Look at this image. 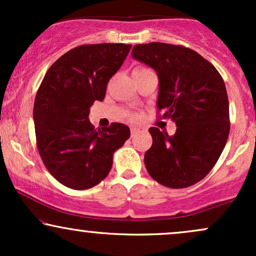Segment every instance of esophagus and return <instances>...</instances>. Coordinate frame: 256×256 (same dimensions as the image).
Returning a JSON list of instances; mask_svg holds the SVG:
<instances>
[{
	"mask_svg": "<svg viewBox=\"0 0 256 256\" xmlns=\"http://www.w3.org/2000/svg\"><path fill=\"white\" fill-rule=\"evenodd\" d=\"M143 130H144V128H131V136H134V134H136L137 132L143 131Z\"/></svg>",
	"mask_w": 256,
	"mask_h": 256,
	"instance_id": "1",
	"label": "esophagus"
}]
</instances>
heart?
Listing matches in <instances>:
<instances>
[{
  "instance_id": "obj_1",
  "label": "heart",
  "mask_w": 256,
  "mask_h": 256,
  "mask_svg": "<svg viewBox=\"0 0 256 256\" xmlns=\"http://www.w3.org/2000/svg\"><path fill=\"white\" fill-rule=\"evenodd\" d=\"M144 71H148L146 68H136L134 72H144ZM131 119H134V116H131Z\"/></svg>"
}]
</instances>
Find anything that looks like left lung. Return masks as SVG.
I'll use <instances>...</instances> for the list:
<instances>
[{
  "label": "left lung",
  "mask_w": 256,
  "mask_h": 256,
  "mask_svg": "<svg viewBox=\"0 0 256 256\" xmlns=\"http://www.w3.org/2000/svg\"><path fill=\"white\" fill-rule=\"evenodd\" d=\"M132 58L156 71L158 112L177 125L173 136L149 128L152 144L144 155L146 171L167 188L192 186L210 172L228 140L230 116L224 80L210 61L183 46L137 44Z\"/></svg>",
  "instance_id": "8db88e82"
}]
</instances>
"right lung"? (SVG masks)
<instances>
[{"instance_id": "add662e5", "label": "right lung", "mask_w": 256, "mask_h": 256, "mask_svg": "<svg viewBox=\"0 0 256 256\" xmlns=\"http://www.w3.org/2000/svg\"><path fill=\"white\" fill-rule=\"evenodd\" d=\"M131 44L76 46L58 58L44 76L34 104L37 148L44 166L61 184L74 190L98 185L110 173L113 154L130 138L120 122L96 130L90 107L104 101Z\"/></svg>"}]
</instances>
